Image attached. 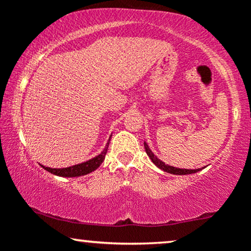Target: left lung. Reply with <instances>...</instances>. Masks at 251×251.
<instances>
[{
	"mask_svg": "<svg viewBox=\"0 0 251 251\" xmlns=\"http://www.w3.org/2000/svg\"><path fill=\"white\" fill-rule=\"evenodd\" d=\"M144 146H145V151L148 155L150 157V159L152 160V163L154 164L157 168H159L160 170H163L164 172H168V174H172V175H191V174H196V172L201 171V169H196V170H190V169H178V168H175V166H171V165H168V164H165L164 162H162L160 159H158L157 155H154L153 152L151 151L149 148V145L146 143H144Z\"/></svg>",
	"mask_w": 251,
	"mask_h": 251,
	"instance_id": "8db88e82",
	"label": "left lung"
}]
</instances>
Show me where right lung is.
<instances>
[{"instance_id": "add662e5", "label": "right lung", "mask_w": 251, "mask_h": 251, "mask_svg": "<svg viewBox=\"0 0 251 251\" xmlns=\"http://www.w3.org/2000/svg\"><path fill=\"white\" fill-rule=\"evenodd\" d=\"M112 137V135H111ZM111 137H109L107 145L105 146V149L102 150V152L100 154H98L97 157L92 158V159L87 160V162H83L81 164H76V165L70 166V168H63V169H51V168H46V166L41 165L46 171L50 172V174L55 175V176H60V177H80V176H85L91 174L92 171L97 170L101 165V163L105 159V155L107 153V149H108V144L109 140H111Z\"/></svg>"}]
</instances>
